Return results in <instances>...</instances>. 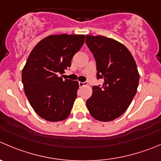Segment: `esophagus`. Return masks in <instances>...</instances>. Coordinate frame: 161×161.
<instances>
[{"mask_svg": "<svg viewBox=\"0 0 161 161\" xmlns=\"http://www.w3.org/2000/svg\"><path fill=\"white\" fill-rule=\"evenodd\" d=\"M79 86H84L86 85V82H79Z\"/></svg>", "mask_w": 161, "mask_h": 161, "instance_id": "34e87169", "label": "esophagus"}]
</instances>
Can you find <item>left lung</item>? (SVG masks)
Returning <instances> with one entry per match:
<instances>
[{
    "label": "left lung",
    "instance_id": "left-lung-1",
    "mask_svg": "<svg viewBox=\"0 0 161 161\" xmlns=\"http://www.w3.org/2000/svg\"><path fill=\"white\" fill-rule=\"evenodd\" d=\"M86 43L97 63V77L102 86H93L86 106L92 117L109 122L128 108L137 92L139 73L133 56L125 46L105 36L86 35Z\"/></svg>",
    "mask_w": 161,
    "mask_h": 161
}]
</instances>
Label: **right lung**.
<instances>
[{
  "label": "right lung",
  "mask_w": 161,
  "mask_h": 161,
  "mask_svg": "<svg viewBox=\"0 0 161 161\" xmlns=\"http://www.w3.org/2000/svg\"><path fill=\"white\" fill-rule=\"evenodd\" d=\"M84 41V34H51L30 53L22 71V82L31 107L41 118L58 122L71 114L79 82L58 75L71 67V59Z\"/></svg>",
  "instance_id": "obj_1"
}]
</instances>
